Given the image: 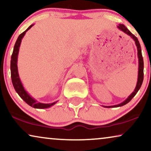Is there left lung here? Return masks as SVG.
I'll return each mask as SVG.
<instances>
[{
  "mask_svg": "<svg viewBox=\"0 0 151 151\" xmlns=\"http://www.w3.org/2000/svg\"><path fill=\"white\" fill-rule=\"evenodd\" d=\"M117 28L119 29H120L121 31H122L127 34V35H129L133 39L134 41H135L136 46H137V55H138V58H139V68H138V78H137V84H136V87L134 90V91L130 95V96L128 97L127 100H125L123 102L120 103L119 104L117 105H114V106H103L106 108H112V107H119V106H122L124 105L127 104V103H129L130 101H131L134 96H135L136 93H137L138 91L141 87L142 82H143V80H144V60H143V57H142V49H141V47H140V44L139 42V40L137 38V37L134 36V35L132 34V33L130 32V31L124 25V24H119L118 26H117Z\"/></svg>",
  "mask_w": 151,
  "mask_h": 151,
  "instance_id": "8db88e82",
  "label": "left lung"
}]
</instances>
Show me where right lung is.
<instances>
[{
    "mask_svg": "<svg viewBox=\"0 0 151 151\" xmlns=\"http://www.w3.org/2000/svg\"><path fill=\"white\" fill-rule=\"evenodd\" d=\"M33 25H34V24L30 25L24 32H22L21 34L19 35V36H18L17 40H16V42L15 43V45H14V51L11 57V65H10L12 81L16 91L17 92V93L19 95L20 98H21L27 104H29L31 106L34 107L35 109H47L53 106V104H55V103H56V102L50 103V104H44V103L36 102V100H34V98H32V97L27 93V92L24 90L23 86H22V84L21 83V81H20V80L19 75H18V72L17 60L20 43H21L22 39L24 37V34H26V32H27Z\"/></svg>",
    "mask_w": 151,
    "mask_h": 151,
    "instance_id": "1",
    "label": "right lung"
}]
</instances>
